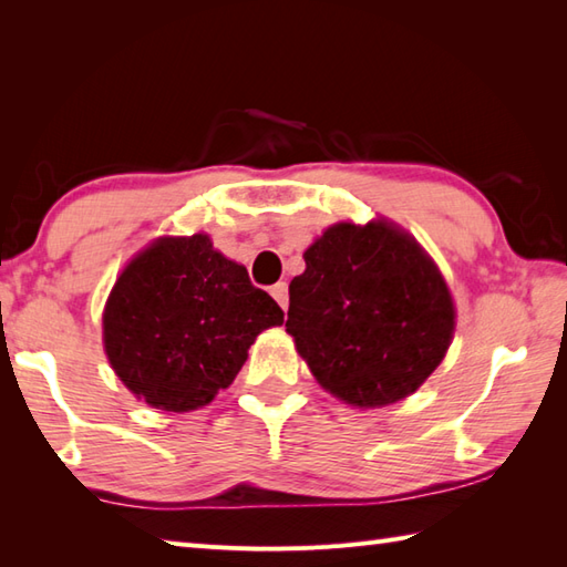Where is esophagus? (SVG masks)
<instances>
[{
    "label": "esophagus",
    "instance_id": "34e87169",
    "mask_svg": "<svg viewBox=\"0 0 567 567\" xmlns=\"http://www.w3.org/2000/svg\"><path fill=\"white\" fill-rule=\"evenodd\" d=\"M271 296H274L276 303H279L284 310L288 308V284H286V281L274 284V286H271Z\"/></svg>",
    "mask_w": 567,
    "mask_h": 567
}]
</instances>
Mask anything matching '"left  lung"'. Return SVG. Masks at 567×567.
Listing matches in <instances>:
<instances>
[{
	"label": "left lung",
	"mask_w": 567,
	"mask_h": 567,
	"mask_svg": "<svg viewBox=\"0 0 567 567\" xmlns=\"http://www.w3.org/2000/svg\"><path fill=\"white\" fill-rule=\"evenodd\" d=\"M288 286L286 332L318 383L354 408L412 395L446 357L454 298L417 240L388 220L337 223Z\"/></svg>",
	"instance_id": "1"
}]
</instances>
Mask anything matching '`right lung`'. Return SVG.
Instances as JSON below:
<instances>
[{"label": "right lung", "mask_w": 567, "mask_h": 567, "mask_svg": "<svg viewBox=\"0 0 567 567\" xmlns=\"http://www.w3.org/2000/svg\"><path fill=\"white\" fill-rule=\"evenodd\" d=\"M281 322L276 300L208 235L159 237L111 288L104 349L135 398L188 412L228 388L257 334Z\"/></svg>", "instance_id": "right-lung-1"}]
</instances>
